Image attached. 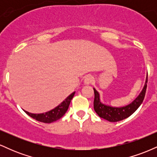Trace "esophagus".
<instances>
[{
    "label": "esophagus",
    "mask_w": 157,
    "mask_h": 157,
    "mask_svg": "<svg viewBox=\"0 0 157 157\" xmlns=\"http://www.w3.org/2000/svg\"><path fill=\"white\" fill-rule=\"evenodd\" d=\"M93 80V77L91 75H87L84 79V82L85 84H90Z\"/></svg>",
    "instance_id": "esophagus-1"
}]
</instances>
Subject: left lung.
I'll return each instance as SVG.
<instances>
[{"mask_svg":"<svg viewBox=\"0 0 157 157\" xmlns=\"http://www.w3.org/2000/svg\"><path fill=\"white\" fill-rule=\"evenodd\" d=\"M147 75L146 81H145V86L142 89V92L140 95L135 99L134 101H133L129 105L124 106L121 108H115L111 107L104 105L100 101V95L99 93L96 91V89H94V109L100 117L105 119L109 122H118L120 120L130 117L132 113H134L136 109L140 107V105L143 102L145 98V93H146L147 89Z\"/></svg>","mask_w":157,"mask_h":157,"instance_id":"1","label":"left lung"}]
</instances>
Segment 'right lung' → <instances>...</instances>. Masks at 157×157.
Masks as SVG:
<instances>
[{"instance_id": "obj_1", "label": "right lung", "mask_w": 157, "mask_h": 157, "mask_svg": "<svg viewBox=\"0 0 157 157\" xmlns=\"http://www.w3.org/2000/svg\"><path fill=\"white\" fill-rule=\"evenodd\" d=\"M75 92L71 94L63 102H61L60 105H57L54 109H52L49 111H47L46 113H32L26 111H24L26 114H28L29 116L35 119L36 120H37V121L44 122V123H51V122L57 121V120L60 119L66 113L68 109L70 102H71V100H72L74 95H75Z\"/></svg>"}]
</instances>
